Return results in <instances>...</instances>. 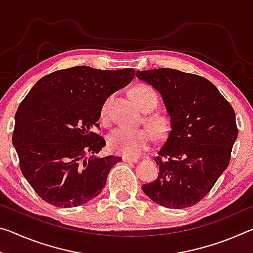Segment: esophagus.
<instances>
[{
    "mask_svg": "<svg viewBox=\"0 0 253 253\" xmlns=\"http://www.w3.org/2000/svg\"><path fill=\"white\" fill-rule=\"evenodd\" d=\"M123 161L126 162V163H137L138 162V158H135V157H123Z\"/></svg>",
    "mask_w": 253,
    "mask_h": 253,
    "instance_id": "esophagus-1",
    "label": "esophagus"
}]
</instances>
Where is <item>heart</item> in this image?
<instances>
[{"mask_svg": "<svg viewBox=\"0 0 253 253\" xmlns=\"http://www.w3.org/2000/svg\"><path fill=\"white\" fill-rule=\"evenodd\" d=\"M132 97L139 108L144 111H152L157 105V95L152 87L139 84L132 89ZM113 101V96L107 98L101 106V116L106 117ZM146 123L156 136L161 137L168 130V119L161 114H153L146 117ZM153 139L152 131L147 128L131 129L127 127H118L108 136L110 149L117 154L137 157L147 149Z\"/></svg>", "mask_w": 253, "mask_h": 253, "instance_id": "heart-1", "label": "heart"}]
</instances>
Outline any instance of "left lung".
I'll use <instances>...</instances> for the list:
<instances>
[{
  "instance_id": "obj_1",
  "label": "left lung",
  "mask_w": 253,
  "mask_h": 253,
  "mask_svg": "<svg viewBox=\"0 0 253 253\" xmlns=\"http://www.w3.org/2000/svg\"><path fill=\"white\" fill-rule=\"evenodd\" d=\"M136 76L161 93L170 118V130L154 158L158 176L142 185L144 193L169 209L193 207L228 168L238 137L234 110L204 77L169 68Z\"/></svg>"
}]
</instances>
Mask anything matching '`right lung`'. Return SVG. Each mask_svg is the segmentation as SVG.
Listing matches in <instances>:
<instances>
[{
	"label": "right lung",
	"mask_w": 253,
	"mask_h": 253,
	"mask_svg": "<svg viewBox=\"0 0 253 253\" xmlns=\"http://www.w3.org/2000/svg\"><path fill=\"white\" fill-rule=\"evenodd\" d=\"M134 77L131 68H68L41 78L21 102L12 142L21 172L46 203L79 207L102 191L122 157H97L106 142L92 130L104 101Z\"/></svg>",
	"instance_id": "obj_1"
}]
</instances>
